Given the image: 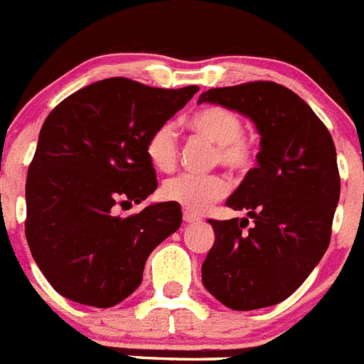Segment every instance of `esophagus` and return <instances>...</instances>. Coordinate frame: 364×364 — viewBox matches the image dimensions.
I'll list each match as a JSON object with an SVG mask.
<instances>
[{"mask_svg": "<svg viewBox=\"0 0 364 364\" xmlns=\"http://www.w3.org/2000/svg\"><path fill=\"white\" fill-rule=\"evenodd\" d=\"M183 220H185V223H199V220H201V217L199 215H196V213H192V212H183Z\"/></svg>", "mask_w": 364, "mask_h": 364, "instance_id": "obj_1", "label": "esophagus"}]
</instances>
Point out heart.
Listing matches in <instances>:
<instances>
[{"label": "heart", "instance_id": "obj_1", "mask_svg": "<svg viewBox=\"0 0 364 364\" xmlns=\"http://www.w3.org/2000/svg\"><path fill=\"white\" fill-rule=\"evenodd\" d=\"M188 127L198 136L215 144L213 163L235 174H242L253 165L255 145L244 134V122L235 111L223 105H206L190 117ZM147 158L159 172H172L178 165V132L172 124H163L151 132L147 140ZM230 185L220 174H181L163 183L161 196L178 203L192 213L208 210L213 203L228 196Z\"/></svg>", "mask_w": 364, "mask_h": 364}]
</instances>
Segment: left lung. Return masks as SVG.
Here are the masks:
<instances>
[{
    "label": "left lung",
    "instance_id": "obj_1",
    "mask_svg": "<svg viewBox=\"0 0 364 364\" xmlns=\"http://www.w3.org/2000/svg\"><path fill=\"white\" fill-rule=\"evenodd\" d=\"M203 102L239 111L260 134L259 166L226 201L247 217L208 220L215 242L203 262V285L233 311L277 305L304 284L331 242L341 188L334 141L307 102L277 82L215 87Z\"/></svg>",
    "mask_w": 364,
    "mask_h": 364
}]
</instances>
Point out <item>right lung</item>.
I'll return each instance as SVG.
<instances>
[{
	"label": "right lung",
	"instance_id": "1",
	"mask_svg": "<svg viewBox=\"0 0 364 364\" xmlns=\"http://www.w3.org/2000/svg\"><path fill=\"white\" fill-rule=\"evenodd\" d=\"M198 91L113 77L75 91L46 117L26 178L25 233L64 298L98 309L120 304L141 284L152 250L181 226L178 203L132 215L118 208L158 188L149 136Z\"/></svg>",
	"mask_w": 364,
	"mask_h": 364
}]
</instances>
